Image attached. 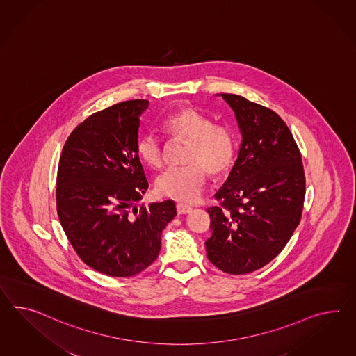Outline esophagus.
Wrapping results in <instances>:
<instances>
[{
  "label": "esophagus",
  "instance_id": "1",
  "mask_svg": "<svg viewBox=\"0 0 356 356\" xmlns=\"http://www.w3.org/2000/svg\"><path fill=\"white\" fill-rule=\"evenodd\" d=\"M177 211H178V214H188V213H191L192 208L190 205L178 202L177 204Z\"/></svg>",
  "mask_w": 356,
  "mask_h": 356
}]
</instances>
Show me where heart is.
<instances>
[{
    "label": "heart",
    "mask_w": 356,
    "mask_h": 356,
    "mask_svg": "<svg viewBox=\"0 0 356 356\" xmlns=\"http://www.w3.org/2000/svg\"><path fill=\"white\" fill-rule=\"evenodd\" d=\"M164 128L174 139L187 140L184 165L169 169L156 181L160 195L173 200H197L207 181V172L220 175L227 172L236 154V139L232 129L213 120L200 111L186 107L165 120ZM137 152L145 164L160 169L164 165V146L154 133L140 136Z\"/></svg>",
    "instance_id": "b5f03b06"
}]
</instances>
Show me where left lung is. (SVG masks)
I'll return each mask as SVG.
<instances>
[{
  "label": "left lung",
  "instance_id": "left-lung-1",
  "mask_svg": "<svg viewBox=\"0 0 356 356\" xmlns=\"http://www.w3.org/2000/svg\"><path fill=\"white\" fill-rule=\"evenodd\" d=\"M241 133L237 160L208 210L207 257L223 273H253L271 262L301 220L305 172L301 152L283 119L235 94H220Z\"/></svg>",
  "mask_w": 356,
  "mask_h": 356
}]
</instances>
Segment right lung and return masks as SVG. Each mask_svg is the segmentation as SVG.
Masks as SVG:
<instances>
[{"instance_id": "right-lung-1", "label": "right lung", "mask_w": 356, "mask_h": 356, "mask_svg": "<svg viewBox=\"0 0 356 356\" xmlns=\"http://www.w3.org/2000/svg\"><path fill=\"white\" fill-rule=\"evenodd\" d=\"M148 101L121 102L92 113L67 139L56 175V210L71 245L102 274L129 277L157 258L174 201L134 204L148 188L137 152Z\"/></svg>"}]
</instances>
